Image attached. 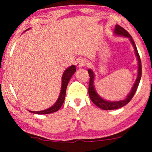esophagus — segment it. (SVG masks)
Segmentation results:
<instances>
[{
  "label": "esophagus",
  "instance_id": "34e87169",
  "mask_svg": "<svg viewBox=\"0 0 152 152\" xmlns=\"http://www.w3.org/2000/svg\"><path fill=\"white\" fill-rule=\"evenodd\" d=\"M86 64V61L83 58H80L76 61V66H77L78 68H82L84 67V66Z\"/></svg>",
  "mask_w": 152,
  "mask_h": 152
}]
</instances>
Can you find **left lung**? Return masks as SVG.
<instances>
[{"instance_id":"8db88e82","label":"left lung","mask_w":152,"mask_h":152,"mask_svg":"<svg viewBox=\"0 0 152 152\" xmlns=\"http://www.w3.org/2000/svg\"><path fill=\"white\" fill-rule=\"evenodd\" d=\"M113 33L114 34L116 35V36L126 37V38H128L130 40L131 43H132L133 47H134V48L135 54H136L137 60H138V75H137L136 82H135L132 90L130 91V92L129 93V94L127 95H126L125 98L119 101H109L102 98V97L97 93L94 85L95 73L93 72L92 70L88 69V72L89 74V77H90V81H89L88 86L89 97H90L91 101H92L97 107L100 108V109L103 110H113L120 109V108L124 107V105H126V104L129 102L131 99H132V97H134L135 93H136L137 88H138L139 85V83H140L141 75H142V66H141L140 57V56H139L138 50H137L136 44H135L132 36L129 34L127 31L124 30V28H122V27H120L119 25H115Z\"/></svg>"}]
</instances>
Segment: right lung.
Returning <instances> with one entry per match:
<instances>
[{"label": "right lung", "mask_w": 152, "mask_h": 152, "mask_svg": "<svg viewBox=\"0 0 152 152\" xmlns=\"http://www.w3.org/2000/svg\"><path fill=\"white\" fill-rule=\"evenodd\" d=\"M30 30V28H28V30ZM76 71V67L75 66L72 65L70 67H68L65 71L64 72L63 75H62L61 77V91H60L59 97H58L57 100L56 101V102L54 104L50 107L48 109L43 110V111H29L31 113H35V114H49L54 113V112L57 111L61 107L62 104H63L64 99H65L66 97V88H67V86L68 84V82L71 78V77L73 75V74Z\"/></svg>", "instance_id": "obj_1"}]
</instances>
